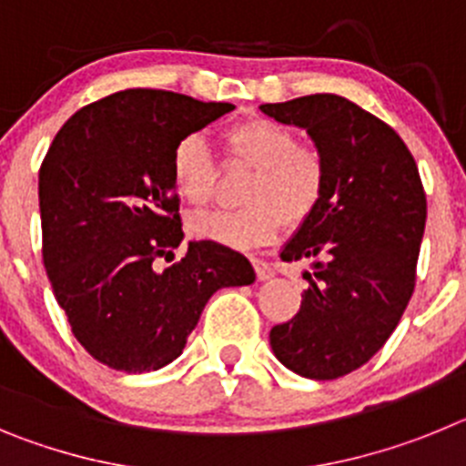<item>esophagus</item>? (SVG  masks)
<instances>
[{
	"label": "esophagus",
	"instance_id": "1",
	"mask_svg": "<svg viewBox=\"0 0 466 466\" xmlns=\"http://www.w3.org/2000/svg\"><path fill=\"white\" fill-rule=\"evenodd\" d=\"M252 263H254V268H257L258 279H270V278H273V275H275L273 266H270V263L266 261V258L254 257V258H252Z\"/></svg>",
	"mask_w": 466,
	"mask_h": 466
}]
</instances>
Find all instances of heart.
<instances>
[{
	"label": "heart",
	"mask_w": 466,
	"mask_h": 466,
	"mask_svg": "<svg viewBox=\"0 0 466 466\" xmlns=\"http://www.w3.org/2000/svg\"><path fill=\"white\" fill-rule=\"evenodd\" d=\"M226 156L252 166L242 198L245 208L198 214L196 238L249 249L273 242L284 224H300L317 209L327 188V160L315 147L299 144L289 126L273 118H247L224 135ZM172 187L193 208L214 193V156L203 135L179 139L170 158Z\"/></svg>",
	"instance_id": "heart-1"
}]
</instances>
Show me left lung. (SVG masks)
<instances>
[{"mask_svg":"<svg viewBox=\"0 0 466 466\" xmlns=\"http://www.w3.org/2000/svg\"><path fill=\"white\" fill-rule=\"evenodd\" d=\"M258 109L303 127L327 160L322 200L279 252L282 261L310 263L308 289L294 319L270 329V348L289 371L333 380L371 360L409 306L425 191L403 139L340 95Z\"/></svg>","mask_w":466,"mask_h":466,"instance_id":"1","label":"left lung"}]
</instances>
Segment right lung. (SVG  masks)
Returning a JSON list of instances; mask_svg holds the SVG:
<instances>
[{"mask_svg":"<svg viewBox=\"0 0 466 466\" xmlns=\"http://www.w3.org/2000/svg\"><path fill=\"white\" fill-rule=\"evenodd\" d=\"M170 90L130 88L60 127L39 170L44 266L72 333L93 360L126 373L182 355L209 296L257 279L240 252L188 242L170 177L177 142L233 111Z\"/></svg>","mask_w":466,"mask_h":466,"instance_id":"1","label":"right lung"}]
</instances>
